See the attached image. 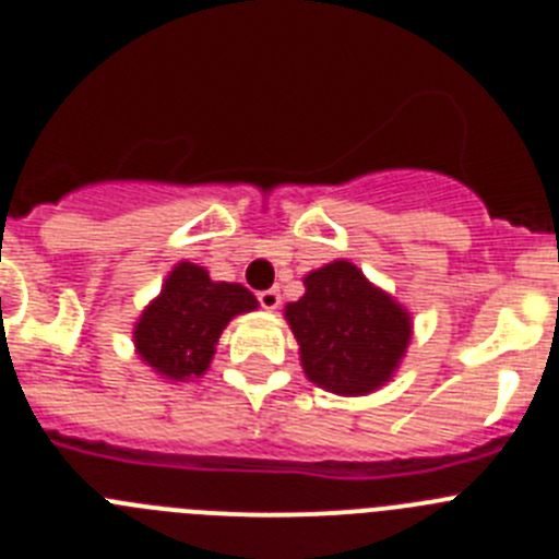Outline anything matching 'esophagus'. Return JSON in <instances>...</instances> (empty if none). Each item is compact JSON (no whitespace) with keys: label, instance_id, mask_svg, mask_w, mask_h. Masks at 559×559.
I'll use <instances>...</instances> for the list:
<instances>
[{"label":"esophagus","instance_id":"obj_1","mask_svg":"<svg viewBox=\"0 0 559 559\" xmlns=\"http://www.w3.org/2000/svg\"><path fill=\"white\" fill-rule=\"evenodd\" d=\"M257 302L263 305L265 310H276L280 308V302H283V296H280V290L269 288V290H260V294H257Z\"/></svg>","mask_w":559,"mask_h":559}]
</instances>
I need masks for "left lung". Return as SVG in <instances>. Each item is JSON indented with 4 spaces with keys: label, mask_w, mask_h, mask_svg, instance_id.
<instances>
[{
    "label": "left lung",
    "mask_w": 559,
    "mask_h": 559,
    "mask_svg": "<svg viewBox=\"0 0 559 559\" xmlns=\"http://www.w3.org/2000/svg\"><path fill=\"white\" fill-rule=\"evenodd\" d=\"M313 383L335 394H369L397 369L412 338L408 313L372 288L347 260L305 276V296L285 308Z\"/></svg>",
    "instance_id": "obj_1"
}]
</instances>
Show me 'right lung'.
Here are the masks:
<instances>
[{
    "instance_id": "add662e5",
    "label": "right lung",
    "mask_w": 559,
    "mask_h": 559,
    "mask_svg": "<svg viewBox=\"0 0 559 559\" xmlns=\"http://www.w3.org/2000/svg\"><path fill=\"white\" fill-rule=\"evenodd\" d=\"M254 308L257 299L243 285L212 283L201 265L179 263L136 322V353L165 378H199L231 316Z\"/></svg>"
}]
</instances>
